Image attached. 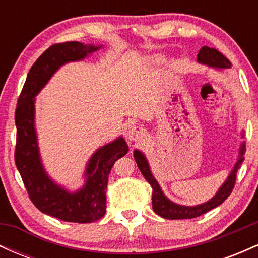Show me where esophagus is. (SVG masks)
I'll list each match as a JSON object with an SVG mask.
<instances>
[{
	"label": "esophagus",
	"mask_w": 258,
	"mask_h": 258,
	"mask_svg": "<svg viewBox=\"0 0 258 258\" xmlns=\"http://www.w3.org/2000/svg\"><path fill=\"white\" fill-rule=\"evenodd\" d=\"M144 137V131L141 126L133 125L127 131V138L131 142H138Z\"/></svg>",
	"instance_id": "1"
}]
</instances>
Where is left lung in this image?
Segmentation results:
<instances>
[{
    "instance_id": "8db88e82",
    "label": "left lung",
    "mask_w": 258,
    "mask_h": 258,
    "mask_svg": "<svg viewBox=\"0 0 258 258\" xmlns=\"http://www.w3.org/2000/svg\"><path fill=\"white\" fill-rule=\"evenodd\" d=\"M198 61H199L200 64H205L211 68H216V69H229V68L232 67V63H230L221 52H218L217 49L215 48H210V47L207 46L201 47L199 53H198ZM245 150H246L245 143H242L240 146V149H239L238 161L234 165L232 172L229 173L226 182L221 185V188L218 189V191L215 194L214 198H211V199L206 201V203L200 204V205L197 206L178 205V204L167 199V198L165 197L164 191L160 188L158 180L154 178L152 171H150L149 164H148V160L146 156H144V154L136 149L135 152H133V156H135L136 162H137L139 171L143 174L144 178L148 180V183L152 185V203L154 212H155L156 215L161 216V217L167 218V220H184V218L199 217V216L206 214L210 210L220 206L221 204L229 197L230 193L233 191L234 185H235L236 173H238V170L240 168L242 161H244Z\"/></svg>"
}]
</instances>
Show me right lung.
<instances>
[{
  "label": "right lung",
  "mask_w": 258,
  "mask_h": 258,
  "mask_svg": "<svg viewBox=\"0 0 258 258\" xmlns=\"http://www.w3.org/2000/svg\"><path fill=\"white\" fill-rule=\"evenodd\" d=\"M100 47L72 41L46 49L31 67L16 109L14 159L29 198L41 212L65 222L92 223L105 215L109 173L115 161L128 152V146L119 137L97 149L85 170L84 186L70 193L47 174L41 162L35 130V97L61 65L81 60Z\"/></svg>",
  "instance_id": "1"
}]
</instances>
